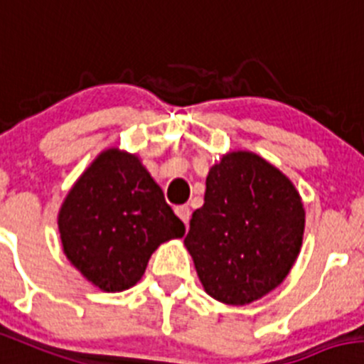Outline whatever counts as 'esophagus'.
Returning a JSON list of instances; mask_svg holds the SVG:
<instances>
[{
    "mask_svg": "<svg viewBox=\"0 0 364 364\" xmlns=\"http://www.w3.org/2000/svg\"><path fill=\"white\" fill-rule=\"evenodd\" d=\"M175 213H176V216H178V218L186 223V228H188L189 218H191V209H189L188 205H176Z\"/></svg>",
    "mask_w": 364,
    "mask_h": 364,
    "instance_id": "obj_1",
    "label": "esophagus"
}]
</instances>
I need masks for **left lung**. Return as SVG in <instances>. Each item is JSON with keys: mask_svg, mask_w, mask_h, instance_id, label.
Segmentation results:
<instances>
[{"mask_svg": "<svg viewBox=\"0 0 364 364\" xmlns=\"http://www.w3.org/2000/svg\"><path fill=\"white\" fill-rule=\"evenodd\" d=\"M303 231L305 209L291 180L262 156L235 151L209 169L184 242L205 292L245 305L285 279Z\"/></svg>", "mask_w": 364, "mask_h": 364, "instance_id": "8db88e82", "label": "left lung"}]
</instances>
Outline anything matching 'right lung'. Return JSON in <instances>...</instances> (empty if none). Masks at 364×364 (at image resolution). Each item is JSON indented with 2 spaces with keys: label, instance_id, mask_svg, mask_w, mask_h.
Masks as SVG:
<instances>
[{
  "label": "right lung",
  "instance_id": "1",
  "mask_svg": "<svg viewBox=\"0 0 364 364\" xmlns=\"http://www.w3.org/2000/svg\"><path fill=\"white\" fill-rule=\"evenodd\" d=\"M59 232L81 274L102 291L119 292L142 278L160 243L184 236L186 228L141 160L108 149L70 189Z\"/></svg>",
  "mask_w": 364,
  "mask_h": 364
}]
</instances>
